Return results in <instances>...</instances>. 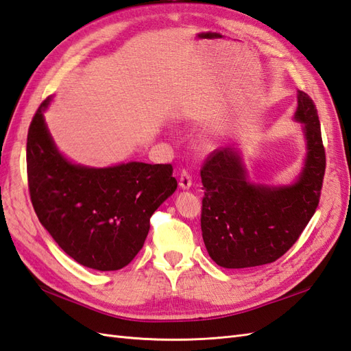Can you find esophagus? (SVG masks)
Here are the masks:
<instances>
[{"label":"esophagus","mask_w":351,"mask_h":351,"mask_svg":"<svg viewBox=\"0 0 351 351\" xmlns=\"http://www.w3.org/2000/svg\"><path fill=\"white\" fill-rule=\"evenodd\" d=\"M178 186H180L182 189H189V187L192 186V177H191L189 173H187L186 169H182L180 182H178Z\"/></svg>","instance_id":"34e87169"}]
</instances>
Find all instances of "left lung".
<instances>
[{
  "mask_svg": "<svg viewBox=\"0 0 351 351\" xmlns=\"http://www.w3.org/2000/svg\"><path fill=\"white\" fill-rule=\"evenodd\" d=\"M295 117L304 123L308 155L292 186L249 183L240 156L230 147L216 149L205 158L201 229L210 258L219 267L241 269L276 262L298 241L315 213L326 153L317 108L301 90Z\"/></svg>",
  "mask_w": 351,
  "mask_h": 351,
  "instance_id": "left-lung-1",
  "label": "left lung"
}]
</instances>
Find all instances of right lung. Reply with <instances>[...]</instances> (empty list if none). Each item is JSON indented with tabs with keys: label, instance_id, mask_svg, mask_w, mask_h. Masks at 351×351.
Returning a JSON list of instances; mask_svg holds the SVG:
<instances>
[{
	"label": "right lung",
	"instance_id": "right-lung-1",
	"mask_svg": "<svg viewBox=\"0 0 351 351\" xmlns=\"http://www.w3.org/2000/svg\"><path fill=\"white\" fill-rule=\"evenodd\" d=\"M34 114L27 140L34 211L58 245L83 267L117 271L146 241L150 217L177 189L171 164L130 162L111 168L73 165L56 150L43 117Z\"/></svg>",
	"mask_w": 351,
	"mask_h": 351
}]
</instances>
